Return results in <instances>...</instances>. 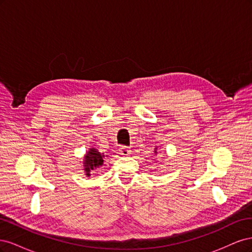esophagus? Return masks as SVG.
<instances>
[{"label": "esophagus", "instance_id": "1", "mask_svg": "<svg viewBox=\"0 0 252 252\" xmlns=\"http://www.w3.org/2000/svg\"><path fill=\"white\" fill-rule=\"evenodd\" d=\"M119 151H120V155H122V156H129V155H131V150L129 149L128 147H126V146L121 147Z\"/></svg>", "mask_w": 252, "mask_h": 252}]
</instances>
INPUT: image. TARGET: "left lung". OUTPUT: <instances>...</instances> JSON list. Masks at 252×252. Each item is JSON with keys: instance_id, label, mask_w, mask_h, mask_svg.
<instances>
[{"instance_id": "obj_1", "label": "left lung", "mask_w": 252, "mask_h": 252, "mask_svg": "<svg viewBox=\"0 0 252 252\" xmlns=\"http://www.w3.org/2000/svg\"><path fill=\"white\" fill-rule=\"evenodd\" d=\"M156 149H157V148H156ZM156 154H157V151H156Z\"/></svg>"}]
</instances>
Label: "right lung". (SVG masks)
Here are the masks:
<instances>
[{
	"label": "right lung",
	"mask_w": 252,
	"mask_h": 252,
	"mask_svg": "<svg viewBox=\"0 0 252 252\" xmlns=\"http://www.w3.org/2000/svg\"><path fill=\"white\" fill-rule=\"evenodd\" d=\"M104 154L98 152L95 148H89V151L84 157V171L87 177H89L91 170H94L102 166L104 163Z\"/></svg>",
	"instance_id": "1"
}]
</instances>
